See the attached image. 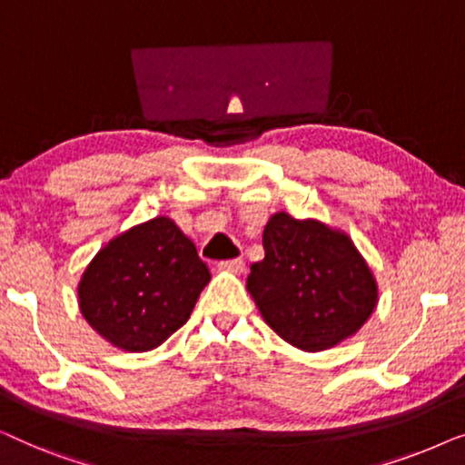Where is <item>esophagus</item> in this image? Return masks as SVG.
Masks as SVG:
<instances>
[{"label": "esophagus", "instance_id": "esophagus-1", "mask_svg": "<svg viewBox=\"0 0 465 465\" xmlns=\"http://www.w3.org/2000/svg\"><path fill=\"white\" fill-rule=\"evenodd\" d=\"M220 271H226V272H234V275H239V272H243L245 269V262L241 258H234V260H224V262L218 264Z\"/></svg>", "mask_w": 465, "mask_h": 465}]
</instances>
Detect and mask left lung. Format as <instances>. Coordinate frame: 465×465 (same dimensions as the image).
<instances>
[{
  "mask_svg": "<svg viewBox=\"0 0 465 465\" xmlns=\"http://www.w3.org/2000/svg\"><path fill=\"white\" fill-rule=\"evenodd\" d=\"M262 245L264 260L252 264L247 292L285 342L326 351L372 315L377 279L347 232L279 212L266 222Z\"/></svg>",
  "mask_w": 465,
  "mask_h": 465,
  "instance_id": "1",
  "label": "left lung"
}]
</instances>
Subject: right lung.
I'll use <instances>...</instances> for the list:
<instances>
[{
  "mask_svg": "<svg viewBox=\"0 0 465 465\" xmlns=\"http://www.w3.org/2000/svg\"><path fill=\"white\" fill-rule=\"evenodd\" d=\"M209 279L193 241L158 215L101 247L82 272L78 304L114 347L152 351L188 322Z\"/></svg>",
  "mask_w": 465,
  "mask_h": 465,
  "instance_id": "1",
  "label": "right lung"
}]
</instances>
